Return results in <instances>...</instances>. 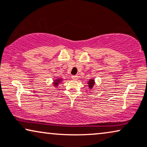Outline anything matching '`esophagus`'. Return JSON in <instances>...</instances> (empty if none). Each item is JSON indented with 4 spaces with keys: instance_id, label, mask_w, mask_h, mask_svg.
Segmentation results:
<instances>
[{
    "instance_id": "34e87169",
    "label": "esophagus",
    "mask_w": 147,
    "mask_h": 147,
    "mask_svg": "<svg viewBox=\"0 0 147 147\" xmlns=\"http://www.w3.org/2000/svg\"><path fill=\"white\" fill-rule=\"evenodd\" d=\"M78 76L77 75H72V79L73 80H77L78 79Z\"/></svg>"
}]
</instances>
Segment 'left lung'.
I'll return each mask as SVG.
<instances>
[{"label":"left lung","instance_id":"8db88e82","mask_svg":"<svg viewBox=\"0 0 147 147\" xmlns=\"http://www.w3.org/2000/svg\"><path fill=\"white\" fill-rule=\"evenodd\" d=\"M89 87H90V89H91L92 87H93V85H94V80L93 79H91L90 81H89Z\"/></svg>","mask_w":147,"mask_h":147}]
</instances>
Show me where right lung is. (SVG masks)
<instances>
[{
    "instance_id": "add662e5",
    "label": "right lung",
    "mask_w": 147,
    "mask_h": 147,
    "mask_svg": "<svg viewBox=\"0 0 147 147\" xmlns=\"http://www.w3.org/2000/svg\"><path fill=\"white\" fill-rule=\"evenodd\" d=\"M59 81H60V80H57V81H56L55 83H54V85H55V86H57V85H58V83H58V82H59Z\"/></svg>"
}]
</instances>
